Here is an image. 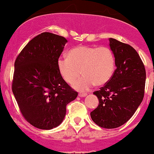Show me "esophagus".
<instances>
[{
    "instance_id": "esophagus-1",
    "label": "esophagus",
    "mask_w": 154,
    "mask_h": 154,
    "mask_svg": "<svg viewBox=\"0 0 154 154\" xmlns=\"http://www.w3.org/2000/svg\"><path fill=\"white\" fill-rule=\"evenodd\" d=\"M86 95H87V93H82V92H80V93L78 94V96H80V97H85Z\"/></svg>"
}]
</instances>
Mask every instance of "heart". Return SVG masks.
<instances>
[{"mask_svg": "<svg viewBox=\"0 0 154 154\" xmlns=\"http://www.w3.org/2000/svg\"><path fill=\"white\" fill-rule=\"evenodd\" d=\"M58 68L62 78L72 84L82 74L74 87L79 91H86L92 86H102L113 76L116 59L111 49L107 47L77 46L68 53V57H60Z\"/></svg>", "mask_w": 154, "mask_h": 154, "instance_id": "heart-1", "label": "heart"}]
</instances>
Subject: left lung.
Returning <instances> with one entry per match:
<instances>
[{
    "label": "left lung",
    "instance_id": "1",
    "mask_svg": "<svg viewBox=\"0 0 154 154\" xmlns=\"http://www.w3.org/2000/svg\"><path fill=\"white\" fill-rule=\"evenodd\" d=\"M109 41L117 68L110 80L100 90L93 92L99 103L90 116L100 127L114 129L126 123L142 101L146 71L133 47L113 38Z\"/></svg>",
    "mask_w": 154,
    "mask_h": 154
}]
</instances>
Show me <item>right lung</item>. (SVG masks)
<instances>
[{
	"label": "right lung",
	"instance_id": "add662e5",
	"mask_svg": "<svg viewBox=\"0 0 154 154\" xmlns=\"http://www.w3.org/2000/svg\"><path fill=\"white\" fill-rule=\"evenodd\" d=\"M68 42L50 32L38 34L16 57L12 91L27 122L41 129H52L64 120L66 105L77 98L59 71L58 59Z\"/></svg>",
	"mask_w": 154,
	"mask_h": 154
}]
</instances>
